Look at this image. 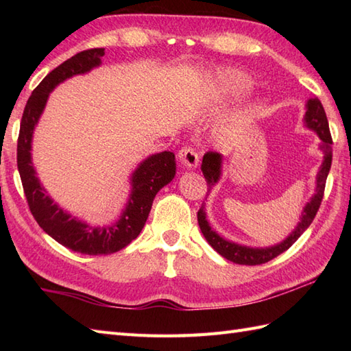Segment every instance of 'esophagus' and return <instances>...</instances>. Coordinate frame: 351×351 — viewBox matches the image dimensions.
<instances>
[{
	"instance_id": "esophagus-1",
	"label": "esophagus",
	"mask_w": 351,
	"mask_h": 351,
	"mask_svg": "<svg viewBox=\"0 0 351 351\" xmlns=\"http://www.w3.org/2000/svg\"><path fill=\"white\" fill-rule=\"evenodd\" d=\"M178 158H180L181 164L187 169H196L199 164V155L191 147H182L180 152H178Z\"/></svg>"
}]
</instances>
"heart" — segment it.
Returning a JSON list of instances; mask_svg holds the SVG:
<instances>
[{"label": "heart", "mask_w": 351, "mask_h": 351, "mask_svg": "<svg viewBox=\"0 0 351 351\" xmlns=\"http://www.w3.org/2000/svg\"><path fill=\"white\" fill-rule=\"evenodd\" d=\"M219 87L225 95L237 96L244 92H247L250 88V80L244 75L240 71H223L219 73Z\"/></svg>", "instance_id": "obj_1"}]
</instances>
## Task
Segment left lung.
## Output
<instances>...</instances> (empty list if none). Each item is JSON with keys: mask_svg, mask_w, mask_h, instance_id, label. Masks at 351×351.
Returning a JSON list of instances; mask_svg holds the SVG:
<instances>
[{"mask_svg": "<svg viewBox=\"0 0 351 351\" xmlns=\"http://www.w3.org/2000/svg\"><path fill=\"white\" fill-rule=\"evenodd\" d=\"M303 122L308 130L317 132V136L319 137V140H322L319 149L323 151L324 156H323L322 167H319L315 178L317 181H315L314 196H312L309 202L304 205L300 221L297 223V226L294 228L293 232H291L285 240L280 241L279 244L270 245V247H249V245L229 241L226 238L219 235L211 228L210 221L206 220L205 204H202L200 210L197 211V221H199L200 230H202V234L205 237V240L210 243V245L215 252L220 253L223 258H226L228 261H230V263L241 264V265H259V264L268 263V261H271L273 258L279 256L280 253L288 250L291 245L299 240L300 235L309 228L312 220H314V217L317 215L318 208L322 205V200H323L327 175H329V170L332 166V136L329 131V122H327L326 111L318 98L308 99L306 113H304ZM200 169H202V173L208 184V193H210L211 189L220 181L221 178L223 156L217 152H206L204 155L202 167Z\"/></svg>", "mask_w": 351, "mask_h": 351, "instance_id": "left-lung-1", "label": "left lung"}]
</instances>
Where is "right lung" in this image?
I'll return each mask as SVG.
<instances>
[{
    "instance_id": "add662e5",
    "label": "right lung",
    "mask_w": 351,
    "mask_h": 351,
    "mask_svg": "<svg viewBox=\"0 0 351 351\" xmlns=\"http://www.w3.org/2000/svg\"><path fill=\"white\" fill-rule=\"evenodd\" d=\"M104 48L81 51L71 57L54 71H51L37 86L27 101L22 114L18 138V170L22 187L33 217L49 237L64 247L84 255H108L128 245L143 229L151 213L155 195L175 178V154L164 151L149 155L141 161L130 178L131 193L128 202L116 221L110 225L95 226L73 217L54 202L43 189L32 158V143L36 125L47 106L49 93L54 88L75 75L90 72L101 66Z\"/></svg>"
}]
</instances>
